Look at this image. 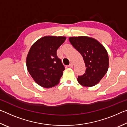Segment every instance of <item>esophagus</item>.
Returning <instances> with one entry per match:
<instances>
[{
    "label": "esophagus",
    "instance_id": "esophagus-1",
    "mask_svg": "<svg viewBox=\"0 0 127 127\" xmlns=\"http://www.w3.org/2000/svg\"><path fill=\"white\" fill-rule=\"evenodd\" d=\"M69 66L70 68H73V64L72 63H70L69 65Z\"/></svg>",
    "mask_w": 127,
    "mask_h": 127
}]
</instances>
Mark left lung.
<instances>
[{"instance_id": "left-lung-1", "label": "left lung", "mask_w": 127, "mask_h": 127, "mask_svg": "<svg viewBox=\"0 0 127 127\" xmlns=\"http://www.w3.org/2000/svg\"><path fill=\"white\" fill-rule=\"evenodd\" d=\"M69 40L82 56L86 67L84 74L78 76V82L83 86H94L99 82L108 69L109 57L106 49L91 37L79 36L69 37Z\"/></svg>"}]
</instances>
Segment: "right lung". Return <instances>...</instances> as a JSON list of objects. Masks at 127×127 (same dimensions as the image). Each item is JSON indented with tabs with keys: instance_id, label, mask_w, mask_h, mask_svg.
I'll return each instance as SVG.
<instances>
[{
	"instance_id": "right-lung-1",
	"label": "right lung",
	"mask_w": 127,
	"mask_h": 127,
	"mask_svg": "<svg viewBox=\"0 0 127 127\" xmlns=\"http://www.w3.org/2000/svg\"><path fill=\"white\" fill-rule=\"evenodd\" d=\"M65 39L62 36H45L30 48L26 59L27 70L41 86L50 88L59 83L65 67L57 51Z\"/></svg>"
}]
</instances>
